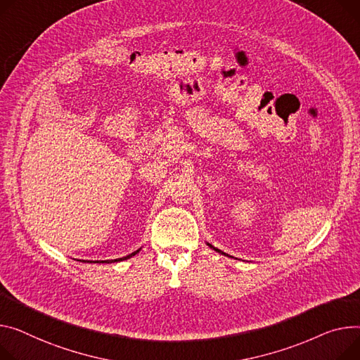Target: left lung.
<instances>
[{"instance_id":"1","label":"left lung","mask_w":360,"mask_h":360,"mask_svg":"<svg viewBox=\"0 0 360 360\" xmlns=\"http://www.w3.org/2000/svg\"><path fill=\"white\" fill-rule=\"evenodd\" d=\"M208 246H210V248H212V249H214V250H215V252H220V253H223V252H221V250H220V249H215V248H214V246H212V245H210V243H208ZM223 255H226V253H223Z\"/></svg>"}]
</instances>
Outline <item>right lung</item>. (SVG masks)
<instances>
[{
	"label": "right lung",
	"instance_id": "1",
	"mask_svg": "<svg viewBox=\"0 0 360 360\" xmlns=\"http://www.w3.org/2000/svg\"><path fill=\"white\" fill-rule=\"evenodd\" d=\"M139 250H136V252H133L131 255H129V256H126V257H120V259H114V262H120V260H124V259H129V257H131V256H134L136 253H137ZM104 263V262H103Z\"/></svg>",
	"mask_w": 360,
	"mask_h": 360
}]
</instances>
